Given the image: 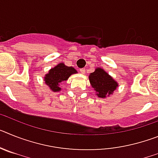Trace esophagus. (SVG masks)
<instances>
[{
  "label": "esophagus",
  "mask_w": 158,
  "mask_h": 158,
  "mask_svg": "<svg viewBox=\"0 0 158 158\" xmlns=\"http://www.w3.org/2000/svg\"><path fill=\"white\" fill-rule=\"evenodd\" d=\"M80 72L82 74H85V69H80Z\"/></svg>",
  "instance_id": "obj_1"
}]
</instances>
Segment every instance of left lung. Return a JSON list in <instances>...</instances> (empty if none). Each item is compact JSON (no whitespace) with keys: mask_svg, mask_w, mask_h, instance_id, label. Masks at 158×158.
Returning <instances> with one entry per match:
<instances>
[{"mask_svg":"<svg viewBox=\"0 0 158 158\" xmlns=\"http://www.w3.org/2000/svg\"><path fill=\"white\" fill-rule=\"evenodd\" d=\"M89 79L96 95L100 98L111 96L118 87V82L100 67H96L94 72L89 74Z\"/></svg>","mask_w":158,"mask_h":158,"instance_id":"1","label":"left lung"}]
</instances>
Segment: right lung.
Masks as SVG:
<instances>
[{"instance_id":"1","label":"right lung","mask_w":158,"mask_h":158,"mask_svg":"<svg viewBox=\"0 0 158 158\" xmlns=\"http://www.w3.org/2000/svg\"><path fill=\"white\" fill-rule=\"evenodd\" d=\"M77 73V71L72 66H67L63 62H60L51 68L44 77L45 84L52 92L61 91L60 84L67 81L72 74Z\"/></svg>"}]
</instances>
